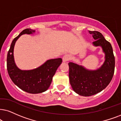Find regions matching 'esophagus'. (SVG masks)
<instances>
[{"instance_id":"obj_1","label":"esophagus","mask_w":121,"mask_h":121,"mask_svg":"<svg viewBox=\"0 0 121 121\" xmlns=\"http://www.w3.org/2000/svg\"><path fill=\"white\" fill-rule=\"evenodd\" d=\"M70 59H71V56H70V55H69V54L65 55L63 56V57H62V60H63L64 62H65V61H67L70 60Z\"/></svg>"}]
</instances>
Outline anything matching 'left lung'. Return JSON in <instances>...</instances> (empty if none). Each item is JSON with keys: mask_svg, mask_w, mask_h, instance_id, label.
Returning a JSON list of instances; mask_svg holds the SVG:
<instances>
[{"mask_svg": "<svg viewBox=\"0 0 121 121\" xmlns=\"http://www.w3.org/2000/svg\"><path fill=\"white\" fill-rule=\"evenodd\" d=\"M95 39V46H101L105 53V61L97 70H88L82 66L69 62V80L75 92L82 96L89 97L98 93L105 89L112 79L115 67L113 48L111 44L98 31H91Z\"/></svg>", "mask_w": 121, "mask_h": 121, "instance_id": "8db88e82", "label": "left lung"}]
</instances>
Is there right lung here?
<instances>
[{"label":"right lung","mask_w":121,"mask_h":121,"mask_svg":"<svg viewBox=\"0 0 121 121\" xmlns=\"http://www.w3.org/2000/svg\"><path fill=\"white\" fill-rule=\"evenodd\" d=\"M35 32V30L30 28L25 29L14 38L7 59L8 73L12 82L23 91L31 94L41 93L48 89L53 75L62 61L61 58L49 60L39 68L30 70H21L17 67L13 56L15 43L21 35L32 34Z\"/></svg>","instance_id":"right-lung-1"}]
</instances>
